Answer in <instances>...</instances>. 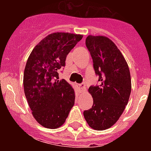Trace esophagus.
I'll list each match as a JSON object with an SVG mask.
<instances>
[{"mask_svg":"<svg viewBox=\"0 0 151 151\" xmlns=\"http://www.w3.org/2000/svg\"><path fill=\"white\" fill-rule=\"evenodd\" d=\"M78 88H79V89L82 91H85V89H86V85H85V83H81V84H78Z\"/></svg>","mask_w":151,"mask_h":151,"instance_id":"34e87169","label":"esophagus"}]
</instances>
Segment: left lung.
<instances>
[{"label":"left lung","instance_id":"8db88e82","mask_svg":"<svg viewBox=\"0 0 151 151\" xmlns=\"http://www.w3.org/2000/svg\"><path fill=\"white\" fill-rule=\"evenodd\" d=\"M85 45L100 85L89 87L94 102L83 114L91 128L105 130L117 122L127 105L132 90L130 72L120 50L108 38L88 35Z\"/></svg>","mask_w":151,"mask_h":151}]
</instances>
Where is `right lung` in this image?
Returning <instances> with one entry per match:
<instances>
[{"mask_svg": "<svg viewBox=\"0 0 151 151\" xmlns=\"http://www.w3.org/2000/svg\"><path fill=\"white\" fill-rule=\"evenodd\" d=\"M82 35L50 34L35 47L24 70V92L36 121L47 129H57L65 122L75 104V92L59 71L66 65L70 50Z\"/></svg>", "mask_w": 151, "mask_h": 151, "instance_id": "1", "label": "right lung"}]
</instances>
